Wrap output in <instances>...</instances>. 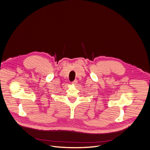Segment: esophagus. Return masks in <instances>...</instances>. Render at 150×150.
<instances>
[{
  "instance_id": "34e87169",
  "label": "esophagus",
  "mask_w": 150,
  "mask_h": 150,
  "mask_svg": "<svg viewBox=\"0 0 150 150\" xmlns=\"http://www.w3.org/2000/svg\"><path fill=\"white\" fill-rule=\"evenodd\" d=\"M77 82H78V81H77L76 79H75L73 82H72V84H73V85H76V84L77 83Z\"/></svg>"
}]
</instances>
